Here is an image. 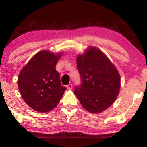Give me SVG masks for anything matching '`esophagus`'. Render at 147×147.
I'll return each mask as SVG.
<instances>
[{
    "label": "esophagus",
    "instance_id": "1",
    "mask_svg": "<svg viewBox=\"0 0 147 147\" xmlns=\"http://www.w3.org/2000/svg\"><path fill=\"white\" fill-rule=\"evenodd\" d=\"M67 88H68V90H72V84H68V86H67Z\"/></svg>",
    "mask_w": 147,
    "mask_h": 147
}]
</instances>
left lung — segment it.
I'll use <instances>...</instances> for the list:
<instances>
[{
  "label": "left lung",
  "mask_w": 147,
  "mask_h": 147,
  "mask_svg": "<svg viewBox=\"0 0 147 147\" xmlns=\"http://www.w3.org/2000/svg\"><path fill=\"white\" fill-rule=\"evenodd\" d=\"M77 67L81 84L74 93L89 112L99 113L111 106L120 88V76L114 65L102 51L89 47L77 56Z\"/></svg>",
  "instance_id": "1"
}]
</instances>
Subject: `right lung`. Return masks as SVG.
Wrapping results in <instances>:
<instances>
[{
  "label": "right lung",
  "mask_w": 147,
  "mask_h": 147,
  "mask_svg": "<svg viewBox=\"0 0 147 147\" xmlns=\"http://www.w3.org/2000/svg\"><path fill=\"white\" fill-rule=\"evenodd\" d=\"M61 55L42 50L30 60L18 75V89L23 100L39 113L48 112L56 107L66 90L55 69Z\"/></svg>",
  "instance_id": "add662e5"
}]
</instances>
